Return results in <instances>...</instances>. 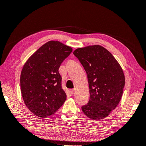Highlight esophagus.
Instances as JSON below:
<instances>
[{
	"label": "esophagus",
	"mask_w": 146,
	"mask_h": 146,
	"mask_svg": "<svg viewBox=\"0 0 146 146\" xmlns=\"http://www.w3.org/2000/svg\"><path fill=\"white\" fill-rule=\"evenodd\" d=\"M70 92H71V94H74V92H75V89H71V91H70Z\"/></svg>",
	"instance_id": "obj_1"
}]
</instances>
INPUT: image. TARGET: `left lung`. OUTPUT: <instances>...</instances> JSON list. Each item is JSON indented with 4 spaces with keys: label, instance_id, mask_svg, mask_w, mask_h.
Here are the masks:
<instances>
[{
    "label": "left lung",
    "instance_id": "8db88e82",
    "mask_svg": "<svg viewBox=\"0 0 146 146\" xmlns=\"http://www.w3.org/2000/svg\"><path fill=\"white\" fill-rule=\"evenodd\" d=\"M73 54L84 67L88 79L90 100L81 107L84 114L93 120H101L119 104L125 84L119 63L101 45L75 50Z\"/></svg>",
    "mask_w": 146,
    "mask_h": 146
}]
</instances>
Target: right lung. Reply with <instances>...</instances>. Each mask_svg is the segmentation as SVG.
Listing matches in <instances>:
<instances>
[{"label":"right lung","instance_id":"add662e5","mask_svg":"<svg viewBox=\"0 0 146 146\" xmlns=\"http://www.w3.org/2000/svg\"><path fill=\"white\" fill-rule=\"evenodd\" d=\"M72 51L69 46L51 40L40 46L25 64L20 76L21 95L26 107L35 115L48 117L66 101L59 68Z\"/></svg>","mask_w":146,"mask_h":146}]
</instances>
